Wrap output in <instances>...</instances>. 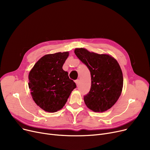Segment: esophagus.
I'll use <instances>...</instances> for the list:
<instances>
[{
  "instance_id": "1",
  "label": "esophagus",
  "mask_w": 150,
  "mask_h": 150,
  "mask_svg": "<svg viewBox=\"0 0 150 150\" xmlns=\"http://www.w3.org/2000/svg\"><path fill=\"white\" fill-rule=\"evenodd\" d=\"M75 83H76V86H79V84H80V80H75Z\"/></svg>"
}]
</instances>
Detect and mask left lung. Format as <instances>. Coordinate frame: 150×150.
<instances>
[{
    "label": "left lung",
    "instance_id": "1",
    "mask_svg": "<svg viewBox=\"0 0 150 150\" xmlns=\"http://www.w3.org/2000/svg\"><path fill=\"white\" fill-rule=\"evenodd\" d=\"M75 53L88 67L91 75V88L84 96L86 105L92 111L102 112L111 108L120 97L123 84V74L117 60L106 54L75 49Z\"/></svg>",
    "mask_w": 150,
    "mask_h": 150
}]
</instances>
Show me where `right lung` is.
<instances>
[{
  "instance_id": "right-lung-1",
  "label": "right lung",
  "mask_w": 150,
  "mask_h": 150,
  "mask_svg": "<svg viewBox=\"0 0 150 150\" xmlns=\"http://www.w3.org/2000/svg\"><path fill=\"white\" fill-rule=\"evenodd\" d=\"M69 52L45 54L39 59L28 75V87L36 104L45 111L55 112L63 108L75 83L62 66Z\"/></svg>"
}]
</instances>
